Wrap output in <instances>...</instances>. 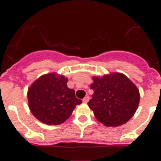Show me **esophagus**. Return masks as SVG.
<instances>
[{
  "mask_svg": "<svg viewBox=\"0 0 161 161\" xmlns=\"http://www.w3.org/2000/svg\"><path fill=\"white\" fill-rule=\"evenodd\" d=\"M82 101H83L84 103H87V102L89 101V97L86 96L85 98H84V99H83V100H82Z\"/></svg>",
  "mask_w": 161,
  "mask_h": 161,
  "instance_id": "1",
  "label": "esophagus"
}]
</instances>
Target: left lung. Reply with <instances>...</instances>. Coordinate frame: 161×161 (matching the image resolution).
I'll list each match as a JSON object with an SVG mask.
<instances>
[{
	"instance_id": "left-lung-1",
	"label": "left lung",
	"mask_w": 161,
	"mask_h": 161,
	"mask_svg": "<svg viewBox=\"0 0 161 161\" xmlns=\"http://www.w3.org/2000/svg\"><path fill=\"white\" fill-rule=\"evenodd\" d=\"M94 93L88 102L95 117L106 126H119L132 118L139 103V92L135 84L119 72L93 76Z\"/></svg>"
}]
</instances>
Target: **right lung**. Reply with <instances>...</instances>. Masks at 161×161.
Segmentation results:
<instances>
[{
    "mask_svg": "<svg viewBox=\"0 0 161 161\" xmlns=\"http://www.w3.org/2000/svg\"><path fill=\"white\" fill-rule=\"evenodd\" d=\"M68 79L56 73H48L37 79L28 89L27 97L31 113L47 125L63 123L81 103L75 91L67 86Z\"/></svg>",
    "mask_w": 161,
    "mask_h": 161,
    "instance_id": "1",
    "label": "right lung"
}]
</instances>
